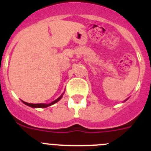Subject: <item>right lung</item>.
<instances>
[{
  "mask_svg": "<svg viewBox=\"0 0 151 151\" xmlns=\"http://www.w3.org/2000/svg\"><path fill=\"white\" fill-rule=\"evenodd\" d=\"M63 95V94H62V95H61L60 97H58V98H57V100H55V101H53V102L50 103V104H29V103L24 102L23 101H22L24 103V104H25L27 105V106H31V107H33V108H45V107H47V106H51V105L54 104L55 103L58 102V101H59L60 100L61 98H62Z\"/></svg>",
  "mask_w": 151,
  "mask_h": 151,
  "instance_id": "add662e5",
  "label": "right lung"
}]
</instances>
